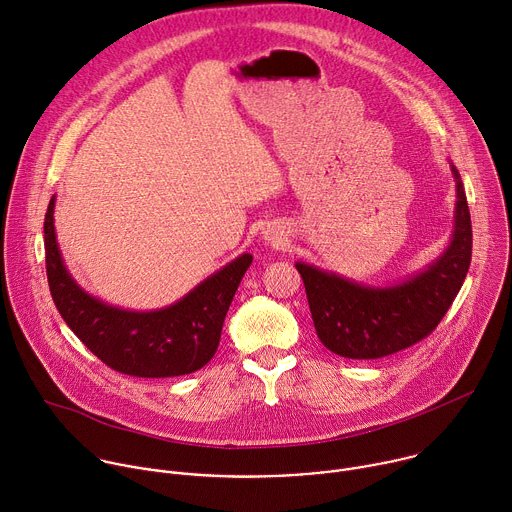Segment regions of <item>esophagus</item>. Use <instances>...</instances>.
Returning a JSON list of instances; mask_svg holds the SVG:
<instances>
[{"label":"esophagus","instance_id":"esophagus-1","mask_svg":"<svg viewBox=\"0 0 512 512\" xmlns=\"http://www.w3.org/2000/svg\"><path fill=\"white\" fill-rule=\"evenodd\" d=\"M263 239H265V243H267V245H271V247H279V245H283V241H285V233H283V229H281V227L271 225V227L263 229Z\"/></svg>","mask_w":512,"mask_h":512}]
</instances>
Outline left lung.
<instances>
[{"instance_id":"8db88e82","label":"left lung","mask_w":512,"mask_h":512,"mask_svg":"<svg viewBox=\"0 0 512 512\" xmlns=\"http://www.w3.org/2000/svg\"><path fill=\"white\" fill-rule=\"evenodd\" d=\"M456 182L454 233L444 253L425 269L383 287L364 285L334 271L298 261L322 344L344 358H381L399 352L440 324L466 279L472 259V223L460 180Z\"/></svg>"}]
</instances>
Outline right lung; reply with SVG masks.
I'll list each match as a JSON object with an SVG mask.
<instances>
[{"label":"right lung","instance_id":"add662e5","mask_svg":"<svg viewBox=\"0 0 512 512\" xmlns=\"http://www.w3.org/2000/svg\"><path fill=\"white\" fill-rule=\"evenodd\" d=\"M54 202L52 196L44 218L46 275L68 328L123 375L164 379L202 369L221 342L225 316L253 257L239 255L162 310H123L91 296L68 273L54 231Z\"/></svg>","mask_w":512,"mask_h":512}]
</instances>
